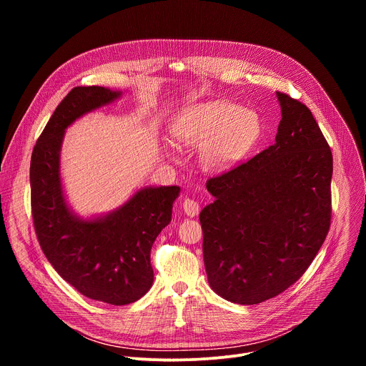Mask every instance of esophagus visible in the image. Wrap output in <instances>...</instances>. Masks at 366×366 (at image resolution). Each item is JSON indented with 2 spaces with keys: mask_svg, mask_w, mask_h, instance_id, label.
Here are the masks:
<instances>
[{
  "mask_svg": "<svg viewBox=\"0 0 366 366\" xmlns=\"http://www.w3.org/2000/svg\"><path fill=\"white\" fill-rule=\"evenodd\" d=\"M182 208H184V213L189 217H194L199 213V204L192 198H185L182 202Z\"/></svg>",
  "mask_w": 366,
  "mask_h": 366,
  "instance_id": "obj_1",
  "label": "esophagus"
}]
</instances>
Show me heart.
Here are the masks:
<instances>
[{
    "label": "heart",
    "instance_id": "heart-1",
    "mask_svg": "<svg viewBox=\"0 0 366 366\" xmlns=\"http://www.w3.org/2000/svg\"><path fill=\"white\" fill-rule=\"evenodd\" d=\"M256 113L236 104L216 101L181 113L172 126L174 137L188 146H201L202 162L210 169L232 165L244 156L260 136Z\"/></svg>",
    "mask_w": 366,
    "mask_h": 366
}]
</instances>
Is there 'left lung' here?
Listing matches in <instances>:
<instances>
[{
	"label": "left lung",
	"instance_id": "8db88e82",
	"mask_svg": "<svg viewBox=\"0 0 366 366\" xmlns=\"http://www.w3.org/2000/svg\"><path fill=\"white\" fill-rule=\"evenodd\" d=\"M277 95L275 144L207 179L216 201L199 213L208 284L237 304H259L297 282L330 229V146L305 104Z\"/></svg>",
	"mask_w": 366,
	"mask_h": 366
}]
</instances>
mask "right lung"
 I'll use <instances>...</instances> for the list:
<instances>
[{"label": "right lung", "mask_w": 366, "mask_h": 366, "mask_svg": "<svg viewBox=\"0 0 366 366\" xmlns=\"http://www.w3.org/2000/svg\"><path fill=\"white\" fill-rule=\"evenodd\" d=\"M117 97L119 91L102 86H75L68 92L34 144L30 197L39 244L55 271L91 300L126 305L152 287L150 249L171 222L179 187L143 188L107 217L84 222L69 212L59 178L65 129Z\"/></svg>", "instance_id": "add662e5"}]
</instances>
